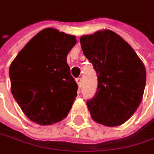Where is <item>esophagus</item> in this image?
<instances>
[{"instance_id":"esophagus-1","label":"esophagus","mask_w":154,"mask_h":154,"mask_svg":"<svg viewBox=\"0 0 154 154\" xmlns=\"http://www.w3.org/2000/svg\"><path fill=\"white\" fill-rule=\"evenodd\" d=\"M76 82H77L78 87H81V85H82V78L81 77H78V78L76 79Z\"/></svg>"}]
</instances>
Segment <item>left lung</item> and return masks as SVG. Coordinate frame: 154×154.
<instances>
[{
	"label": "left lung",
	"mask_w": 154,
	"mask_h": 154,
	"mask_svg": "<svg viewBox=\"0 0 154 154\" xmlns=\"http://www.w3.org/2000/svg\"><path fill=\"white\" fill-rule=\"evenodd\" d=\"M80 43L98 80L96 95L86 103L90 116L107 127L123 124L143 97L146 74L142 61L122 38L110 30L83 35Z\"/></svg>",
	"instance_id": "1"
}]
</instances>
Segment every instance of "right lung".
<instances>
[{"mask_svg": "<svg viewBox=\"0 0 154 154\" xmlns=\"http://www.w3.org/2000/svg\"><path fill=\"white\" fill-rule=\"evenodd\" d=\"M76 43L73 35L45 28L12 62L11 91L31 121L45 126L68 116L77 95V84L66 57Z\"/></svg>", "mask_w": 154, "mask_h": 154, "instance_id": "obj_1", "label": "right lung"}]
</instances>
